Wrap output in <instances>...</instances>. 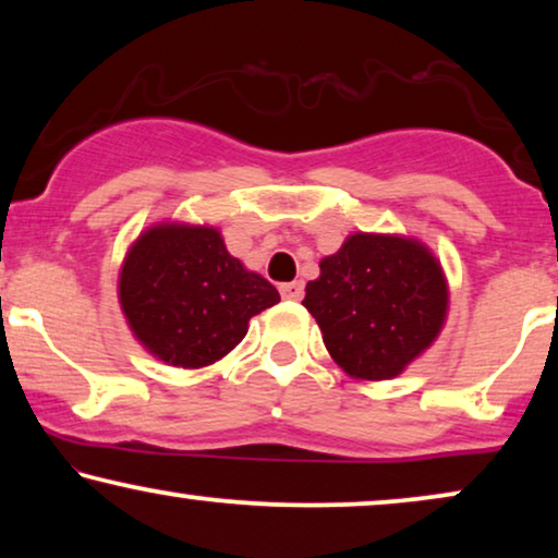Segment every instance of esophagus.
<instances>
[{"mask_svg":"<svg viewBox=\"0 0 558 558\" xmlns=\"http://www.w3.org/2000/svg\"><path fill=\"white\" fill-rule=\"evenodd\" d=\"M279 292H281V296H284V300L296 302V300H302L304 284H302V281H289V284H281L279 287Z\"/></svg>","mask_w":558,"mask_h":558,"instance_id":"34e87169","label":"esophagus"}]
</instances>
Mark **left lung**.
<instances>
[{
    "label": "left lung",
    "instance_id": "8db88e82",
    "mask_svg": "<svg viewBox=\"0 0 558 558\" xmlns=\"http://www.w3.org/2000/svg\"><path fill=\"white\" fill-rule=\"evenodd\" d=\"M325 348L348 376L388 380L432 345L447 315L437 258L399 235L355 233L304 289Z\"/></svg>",
    "mask_w": 558,
    "mask_h": 558
}]
</instances>
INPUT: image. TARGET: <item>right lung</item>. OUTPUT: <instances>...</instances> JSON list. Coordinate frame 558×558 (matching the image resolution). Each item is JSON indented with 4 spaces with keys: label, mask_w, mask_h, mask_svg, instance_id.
I'll use <instances>...</instances> for the list:
<instances>
[{
    "label": "right lung",
    "mask_w": 558,
    "mask_h": 558,
    "mask_svg": "<svg viewBox=\"0 0 558 558\" xmlns=\"http://www.w3.org/2000/svg\"><path fill=\"white\" fill-rule=\"evenodd\" d=\"M119 302L151 355L203 368L231 353L279 292L228 254L216 228L167 223L144 231L126 254Z\"/></svg>",
    "instance_id": "right-lung-1"
}]
</instances>
